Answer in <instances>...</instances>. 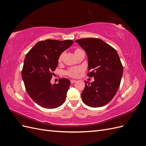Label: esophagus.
Instances as JSON below:
<instances>
[{
  "instance_id": "34e87169",
  "label": "esophagus",
  "mask_w": 146,
  "mask_h": 146,
  "mask_svg": "<svg viewBox=\"0 0 146 146\" xmlns=\"http://www.w3.org/2000/svg\"><path fill=\"white\" fill-rule=\"evenodd\" d=\"M76 82V80H70V83H74Z\"/></svg>"
}]
</instances>
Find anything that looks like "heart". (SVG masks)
Returning <instances> with one entry per match:
<instances>
[{
  "label": "heart",
  "mask_w": 146,
  "mask_h": 146,
  "mask_svg": "<svg viewBox=\"0 0 146 146\" xmlns=\"http://www.w3.org/2000/svg\"><path fill=\"white\" fill-rule=\"evenodd\" d=\"M79 50H81L80 48H76V50H75V53L79 51ZM61 58H62V55H61L59 57V61H60L61 60ZM81 68L80 67H74V68H69L67 71L66 72V74L68 75V76L69 77H76L78 76V74L81 71Z\"/></svg>",
  "instance_id": "heart-1"
}]
</instances>
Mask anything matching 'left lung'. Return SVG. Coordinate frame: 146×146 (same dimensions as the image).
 <instances>
[{
    "mask_svg": "<svg viewBox=\"0 0 146 146\" xmlns=\"http://www.w3.org/2000/svg\"><path fill=\"white\" fill-rule=\"evenodd\" d=\"M86 52L88 60V77L94 81H85L82 93L83 102L91 107H100L112 100L119 89L123 66L117 52L98 38H88L75 41Z\"/></svg>",
    "mask_w": 146,
    "mask_h": 146,
    "instance_id": "1",
    "label": "left lung"
}]
</instances>
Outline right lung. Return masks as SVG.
<instances>
[{
	"label": "right lung",
	"mask_w": 146,
	"mask_h": 146,
	"mask_svg": "<svg viewBox=\"0 0 146 146\" xmlns=\"http://www.w3.org/2000/svg\"><path fill=\"white\" fill-rule=\"evenodd\" d=\"M74 43L72 40L47 39L37 42L25 56L22 78L28 94L41 107L52 109L65 101L70 85L67 78H60L52 85L50 80L61 53Z\"/></svg>",
	"instance_id": "add662e5"
}]
</instances>
